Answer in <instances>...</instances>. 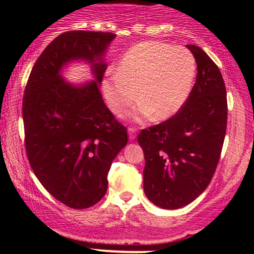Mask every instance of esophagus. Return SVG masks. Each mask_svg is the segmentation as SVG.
<instances>
[{"label":"esophagus","instance_id":"34e87169","mask_svg":"<svg viewBox=\"0 0 254 254\" xmlns=\"http://www.w3.org/2000/svg\"><path fill=\"white\" fill-rule=\"evenodd\" d=\"M127 132H129V138L130 139H135L136 138V129H135V127H129V129H127Z\"/></svg>","mask_w":254,"mask_h":254}]
</instances>
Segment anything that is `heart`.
<instances>
[{"mask_svg":"<svg viewBox=\"0 0 254 254\" xmlns=\"http://www.w3.org/2000/svg\"><path fill=\"white\" fill-rule=\"evenodd\" d=\"M193 55L184 46L157 42L137 44L124 55L118 71L103 80L104 97L110 109L121 115L135 101L137 119L154 115L157 121L172 117L186 103L196 77Z\"/></svg>","mask_w":254,"mask_h":254,"instance_id":"heart-1","label":"heart"}]
</instances>
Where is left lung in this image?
<instances>
[{
	"label": "left lung",
	"instance_id": "8db88e82",
	"mask_svg": "<svg viewBox=\"0 0 254 254\" xmlns=\"http://www.w3.org/2000/svg\"><path fill=\"white\" fill-rule=\"evenodd\" d=\"M197 63L196 83L173 117L141 131L143 189L162 209L190 204L208 188L216 170L227 127V93L214 61L188 45Z\"/></svg>",
	"mask_w": 254,
	"mask_h": 254
}]
</instances>
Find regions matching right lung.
<instances>
[{"mask_svg": "<svg viewBox=\"0 0 254 254\" xmlns=\"http://www.w3.org/2000/svg\"><path fill=\"white\" fill-rule=\"evenodd\" d=\"M116 38L107 32L70 31L42 52L26 84L22 101L28 161L49 193L72 209L97 204L107 191L112 161L127 143L100 93L107 64L104 55ZM72 60L91 64L95 80L71 85L63 68Z\"/></svg>", "mask_w": 254, "mask_h": 254, "instance_id": "right-lung-1", "label": "right lung"}]
</instances>
